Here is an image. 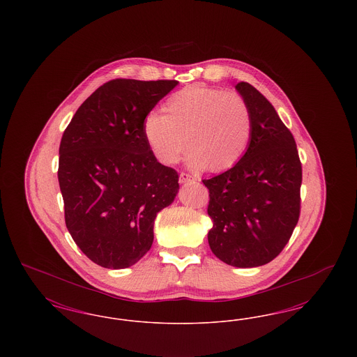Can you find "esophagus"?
Returning <instances> with one entry per match:
<instances>
[{
	"instance_id": "obj_1",
	"label": "esophagus",
	"mask_w": 357,
	"mask_h": 357,
	"mask_svg": "<svg viewBox=\"0 0 357 357\" xmlns=\"http://www.w3.org/2000/svg\"><path fill=\"white\" fill-rule=\"evenodd\" d=\"M195 181H197V178L192 176V175H190V174H187V172H181V175H179V182H181V183L195 182Z\"/></svg>"
}]
</instances>
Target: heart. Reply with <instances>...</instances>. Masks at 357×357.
<instances>
[{"instance_id":"heart-1","label":"heart","mask_w":357,"mask_h":357,"mask_svg":"<svg viewBox=\"0 0 357 357\" xmlns=\"http://www.w3.org/2000/svg\"><path fill=\"white\" fill-rule=\"evenodd\" d=\"M163 112L143 120L144 140L163 165L176 163L187 142L191 167L221 172L234 167L250 146L253 114L234 91L188 85L171 95Z\"/></svg>"}]
</instances>
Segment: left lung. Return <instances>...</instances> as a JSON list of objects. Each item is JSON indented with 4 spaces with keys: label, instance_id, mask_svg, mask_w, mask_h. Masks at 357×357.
<instances>
[{
    "label": "left lung",
    "instance_id": "8db88e82",
    "mask_svg": "<svg viewBox=\"0 0 357 357\" xmlns=\"http://www.w3.org/2000/svg\"><path fill=\"white\" fill-rule=\"evenodd\" d=\"M253 114V136L234 167L204 179L207 238L221 261L255 268L282 252L300 218L303 167L294 137L271 102L249 83L236 85Z\"/></svg>",
    "mask_w": 357,
    "mask_h": 357
}]
</instances>
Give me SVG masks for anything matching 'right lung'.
<instances>
[{"mask_svg": "<svg viewBox=\"0 0 357 357\" xmlns=\"http://www.w3.org/2000/svg\"><path fill=\"white\" fill-rule=\"evenodd\" d=\"M176 84L111 80L79 107L63 134L57 176L66 225L99 266L135 265L153 245L156 214L179 190L178 172L156 160L143 136V120Z\"/></svg>", "mask_w": 357, "mask_h": 357, "instance_id": "add662e5", "label": "right lung"}]
</instances>
